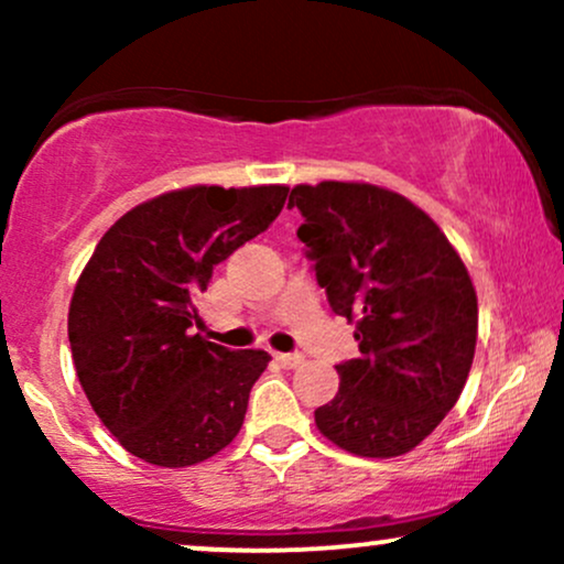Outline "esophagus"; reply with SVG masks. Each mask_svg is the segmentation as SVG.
<instances>
[{
	"label": "esophagus",
	"instance_id": "obj_1",
	"mask_svg": "<svg viewBox=\"0 0 564 564\" xmlns=\"http://www.w3.org/2000/svg\"><path fill=\"white\" fill-rule=\"evenodd\" d=\"M275 360L283 368H300L304 364V355H300V352H278Z\"/></svg>",
	"mask_w": 564,
	"mask_h": 564
}]
</instances>
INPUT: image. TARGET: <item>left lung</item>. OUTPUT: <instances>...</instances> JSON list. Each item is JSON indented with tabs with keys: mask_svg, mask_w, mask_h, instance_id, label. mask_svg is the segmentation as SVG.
<instances>
[{
	"mask_svg": "<svg viewBox=\"0 0 564 564\" xmlns=\"http://www.w3.org/2000/svg\"><path fill=\"white\" fill-rule=\"evenodd\" d=\"M289 206L336 315L355 323L360 358L336 366L339 392L315 411L341 451L392 458L435 432L467 384L477 291L426 212L371 183L296 185Z\"/></svg>",
	"mask_w": 564,
	"mask_h": 564,
	"instance_id": "8db88e82",
	"label": "left lung"
}]
</instances>
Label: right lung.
I'll return each instance as SVG.
<instances>
[{"label":"right lung","mask_w":564,"mask_h":564,"mask_svg":"<svg viewBox=\"0 0 564 564\" xmlns=\"http://www.w3.org/2000/svg\"><path fill=\"white\" fill-rule=\"evenodd\" d=\"M286 196V185L180 187L129 209L95 246L70 296V355L97 419L132 456L193 467L241 430L270 355L196 334V300Z\"/></svg>","instance_id":"obj_1"}]
</instances>
